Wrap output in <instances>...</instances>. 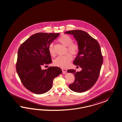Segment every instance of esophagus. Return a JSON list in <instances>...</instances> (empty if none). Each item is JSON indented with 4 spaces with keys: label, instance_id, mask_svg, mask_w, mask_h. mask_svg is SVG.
Here are the masks:
<instances>
[{
    "label": "esophagus",
    "instance_id": "1",
    "mask_svg": "<svg viewBox=\"0 0 122 122\" xmlns=\"http://www.w3.org/2000/svg\"><path fill=\"white\" fill-rule=\"evenodd\" d=\"M62 71H63V74H66V72H67V70H66V69H62Z\"/></svg>",
    "mask_w": 122,
    "mask_h": 122
}]
</instances>
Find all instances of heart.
I'll return each mask as SVG.
<instances>
[{
  "label": "heart",
  "mask_w": 122,
  "mask_h": 122,
  "mask_svg": "<svg viewBox=\"0 0 122 122\" xmlns=\"http://www.w3.org/2000/svg\"><path fill=\"white\" fill-rule=\"evenodd\" d=\"M59 41L63 46L67 47V51L72 55H76L78 52L79 46L76 43L72 42V39L68 35H63L60 37ZM48 51L51 56H54L55 55V51L54 49L53 43H51L48 47ZM72 57L69 54L65 56H59L54 61V64L61 67H66L69 65L72 60Z\"/></svg>",
  "instance_id": "b5f03b06"
}]
</instances>
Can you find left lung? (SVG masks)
<instances>
[{"instance_id":"obj_1","label":"left lung","mask_w":122,"mask_h":122,"mask_svg":"<svg viewBox=\"0 0 122 122\" xmlns=\"http://www.w3.org/2000/svg\"><path fill=\"white\" fill-rule=\"evenodd\" d=\"M65 33L73 35L77 42L79 51L73 63L82 68L79 72L73 69L67 70L75 77L74 83L69 85V88L75 92H84L94 85L99 77L103 61L100 45L85 31L74 30Z\"/></svg>"}]
</instances>
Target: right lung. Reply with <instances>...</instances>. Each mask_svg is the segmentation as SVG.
<instances>
[{
  "label": "right lung",
  "mask_w": 122,
  "mask_h": 122,
  "mask_svg": "<svg viewBox=\"0 0 122 122\" xmlns=\"http://www.w3.org/2000/svg\"><path fill=\"white\" fill-rule=\"evenodd\" d=\"M60 33H38L31 36L19 48L16 69L22 84L37 94L51 89L55 78L62 73L58 66L42 69L41 66L52 63L48 51L50 44Z\"/></svg>",
  "instance_id": "add662e5"
}]
</instances>
